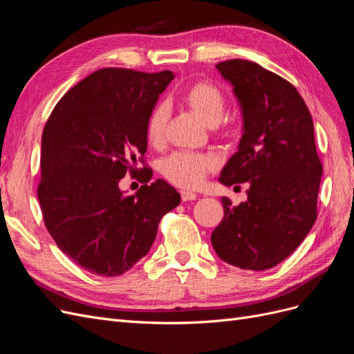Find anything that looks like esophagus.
Here are the masks:
<instances>
[{"mask_svg": "<svg viewBox=\"0 0 354 354\" xmlns=\"http://www.w3.org/2000/svg\"><path fill=\"white\" fill-rule=\"evenodd\" d=\"M180 196H181V201H183V202L196 199V194H194V192H189V190H181Z\"/></svg>", "mask_w": 354, "mask_h": 354, "instance_id": "obj_1", "label": "esophagus"}]
</instances>
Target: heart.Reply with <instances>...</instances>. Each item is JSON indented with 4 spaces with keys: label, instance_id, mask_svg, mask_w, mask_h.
Instances as JSON below:
<instances>
[{
    "label": "heart",
    "instance_id": "heart-1",
    "mask_svg": "<svg viewBox=\"0 0 354 354\" xmlns=\"http://www.w3.org/2000/svg\"><path fill=\"white\" fill-rule=\"evenodd\" d=\"M183 102L199 120L211 127L216 134H226L220 125L226 112V97L223 91L209 82H196L185 91ZM168 124V108L158 104L152 111L146 125V136L151 145L158 146L164 142ZM216 162L208 155L176 152L162 160L160 171L164 177L174 186L185 189H196L205 180V176L214 169Z\"/></svg>",
    "mask_w": 354,
    "mask_h": 354
}]
</instances>
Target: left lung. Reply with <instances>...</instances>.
<instances>
[{"mask_svg": "<svg viewBox=\"0 0 354 354\" xmlns=\"http://www.w3.org/2000/svg\"><path fill=\"white\" fill-rule=\"evenodd\" d=\"M233 85L243 134L220 174V183H248V199L232 205L211 234L223 261L243 270H267L291 255L317 217L322 164L306 102L291 82L254 62L216 66Z\"/></svg>", "mask_w": 354, "mask_h": 354, "instance_id": "obj_1", "label": "left lung"}]
</instances>
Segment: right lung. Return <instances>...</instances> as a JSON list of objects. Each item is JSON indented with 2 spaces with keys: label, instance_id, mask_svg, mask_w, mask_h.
<instances>
[{
  "label": "right lung",
  "instance_id": "obj_1",
  "mask_svg": "<svg viewBox=\"0 0 354 354\" xmlns=\"http://www.w3.org/2000/svg\"><path fill=\"white\" fill-rule=\"evenodd\" d=\"M174 73L103 68L72 87L42 131L38 199L59 248L97 276H120L151 250L178 192L143 167L136 195L120 181L145 164L146 125Z\"/></svg>",
  "mask_w": 354,
  "mask_h": 354
}]
</instances>
